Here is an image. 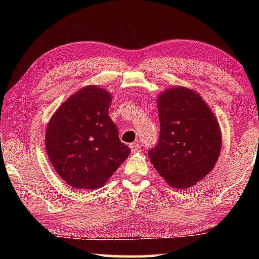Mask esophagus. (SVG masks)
I'll return each instance as SVG.
<instances>
[{"instance_id":"obj_1","label":"esophagus","mask_w":259,"mask_h":259,"mask_svg":"<svg viewBox=\"0 0 259 259\" xmlns=\"http://www.w3.org/2000/svg\"><path fill=\"white\" fill-rule=\"evenodd\" d=\"M130 150H131V152H133V153H137V152L142 151V146H140L139 144L133 143V144H130Z\"/></svg>"}]
</instances>
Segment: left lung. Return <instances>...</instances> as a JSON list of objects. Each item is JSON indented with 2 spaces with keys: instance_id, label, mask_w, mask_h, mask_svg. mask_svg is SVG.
Returning <instances> with one entry per match:
<instances>
[{
  "instance_id": "8db88e82",
  "label": "left lung",
  "mask_w": 259,
  "mask_h": 259,
  "mask_svg": "<svg viewBox=\"0 0 259 259\" xmlns=\"http://www.w3.org/2000/svg\"><path fill=\"white\" fill-rule=\"evenodd\" d=\"M159 143L148 151L156 171L174 188L198 184L216 165L222 131L213 112L196 91L177 85L157 96Z\"/></svg>"
}]
</instances>
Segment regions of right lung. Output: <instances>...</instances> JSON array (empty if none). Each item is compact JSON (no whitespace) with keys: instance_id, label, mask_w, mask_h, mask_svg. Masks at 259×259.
I'll return each mask as SVG.
<instances>
[{"instance_id":"1","label":"right lung","mask_w":259,"mask_h":259,"mask_svg":"<svg viewBox=\"0 0 259 259\" xmlns=\"http://www.w3.org/2000/svg\"><path fill=\"white\" fill-rule=\"evenodd\" d=\"M112 95L98 85L82 88L48 122L46 148L56 172L76 190H97L130 154L108 115Z\"/></svg>"}]
</instances>
